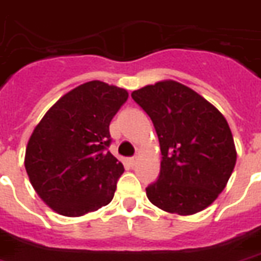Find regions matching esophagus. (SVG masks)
Instances as JSON below:
<instances>
[{
	"label": "esophagus",
	"mask_w": 261,
	"mask_h": 261,
	"mask_svg": "<svg viewBox=\"0 0 261 261\" xmlns=\"http://www.w3.org/2000/svg\"><path fill=\"white\" fill-rule=\"evenodd\" d=\"M138 160H139L138 155H135V157H130V159H129V164H130L133 167V165L138 163Z\"/></svg>",
	"instance_id": "1"
}]
</instances>
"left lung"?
Masks as SVG:
<instances>
[{"instance_id":"left-lung-1","label":"left lung","mask_w":261,"mask_h":261,"mask_svg":"<svg viewBox=\"0 0 261 261\" xmlns=\"http://www.w3.org/2000/svg\"><path fill=\"white\" fill-rule=\"evenodd\" d=\"M132 98L151 118L163 155L159 179L146 188L149 200L179 216L204 210L224 191L237 163L227 119L175 81L142 87Z\"/></svg>"}]
</instances>
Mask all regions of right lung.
Listing matches in <instances>:
<instances>
[{
  "instance_id": "1",
  "label": "right lung",
  "mask_w": 261,
  "mask_h": 261,
  "mask_svg": "<svg viewBox=\"0 0 261 261\" xmlns=\"http://www.w3.org/2000/svg\"><path fill=\"white\" fill-rule=\"evenodd\" d=\"M126 100L125 89L87 82L61 97L34 128L24 168L55 213L81 217L112 200L123 165L107 150L110 122Z\"/></svg>"
}]
</instances>
